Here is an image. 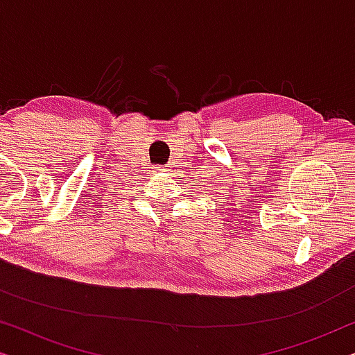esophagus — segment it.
Masks as SVG:
<instances>
[{
  "label": "esophagus",
  "mask_w": 355,
  "mask_h": 355,
  "mask_svg": "<svg viewBox=\"0 0 355 355\" xmlns=\"http://www.w3.org/2000/svg\"><path fill=\"white\" fill-rule=\"evenodd\" d=\"M152 171H153V173L166 171V166H162V164H155V166H152Z\"/></svg>",
  "instance_id": "34e87169"
}]
</instances>
